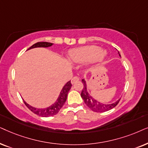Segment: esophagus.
Listing matches in <instances>:
<instances>
[{
  "label": "esophagus",
  "mask_w": 148,
  "mask_h": 148,
  "mask_svg": "<svg viewBox=\"0 0 148 148\" xmlns=\"http://www.w3.org/2000/svg\"><path fill=\"white\" fill-rule=\"evenodd\" d=\"M78 80H79V78H78V76H74V77H73L72 79L71 80V83L74 84V82L76 81H78Z\"/></svg>",
  "instance_id": "1"
}]
</instances>
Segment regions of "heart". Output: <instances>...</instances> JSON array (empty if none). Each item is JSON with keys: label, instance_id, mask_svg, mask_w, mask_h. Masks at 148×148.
I'll list each match as a JSON object with an SVG mask.
<instances>
[{"label": "heart", "instance_id": "b5f03b06", "mask_svg": "<svg viewBox=\"0 0 148 148\" xmlns=\"http://www.w3.org/2000/svg\"><path fill=\"white\" fill-rule=\"evenodd\" d=\"M69 59L74 64H82L89 62L98 64L103 62L107 52L95 45H88L74 49L69 52Z\"/></svg>", "mask_w": 148, "mask_h": 148}]
</instances>
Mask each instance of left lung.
I'll return each instance as SVG.
<instances>
[{"label": "left lung", "mask_w": 148, "mask_h": 148, "mask_svg": "<svg viewBox=\"0 0 148 148\" xmlns=\"http://www.w3.org/2000/svg\"><path fill=\"white\" fill-rule=\"evenodd\" d=\"M118 53L119 54V56H121L119 51H118ZM82 82L83 83L84 87L82 88V90L80 94L82 99L84 100V103L90 110H92L93 112H104L109 111V110H112V108H114L115 106L119 103L120 99H118L116 101L112 103H102V102L98 101L96 99H95L94 97H92L91 95L89 94V92L88 91L87 89V85H86V80L84 79L82 80Z\"/></svg>", "instance_id": "left-lung-1"}]
</instances>
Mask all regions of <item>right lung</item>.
I'll return each instance as SVG.
<instances>
[{
	"label": "right lung",
	"mask_w": 148,
	"mask_h": 148,
	"mask_svg": "<svg viewBox=\"0 0 148 148\" xmlns=\"http://www.w3.org/2000/svg\"><path fill=\"white\" fill-rule=\"evenodd\" d=\"M53 45V43L51 42H37L36 44L33 45L32 46L29 47L27 50L29 49H34V48H38V47H44V48H47V47H51ZM72 86V84H71L70 80L68 81L65 85L63 86L62 90H61L60 95L57 100L54 103H53L52 105L49 106V107L45 108H36L33 107L30 105H29L28 103H27L26 102L24 101V103L25 106L31 110L33 113L37 114V115L40 116L42 117H49V116H52L56 115L60 112L61 108L63 107V106L64 105L65 102L66 101L67 96H68V93L69 90L71 88Z\"/></svg>",
	"instance_id": "1"
}]
</instances>
